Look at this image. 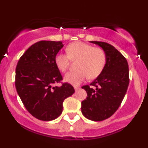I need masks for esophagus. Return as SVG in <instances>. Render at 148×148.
<instances>
[{
    "label": "esophagus",
    "mask_w": 148,
    "mask_h": 148,
    "mask_svg": "<svg viewBox=\"0 0 148 148\" xmlns=\"http://www.w3.org/2000/svg\"><path fill=\"white\" fill-rule=\"evenodd\" d=\"M79 88H79V86H74V90H75V91H78Z\"/></svg>",
    "instance_id": "esophagus-1"
}]
</instances>
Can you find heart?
I'll use <instances>...</instances> for the list:
<instances>
[{"label": "heart", "mask_w": 148, "mask_h": 148, "mask_svg": "<svg viewBox=\"0 0 148 148\" xmlns=\"http://www.w3.org/2000/svg\"><path fill=\"white\" fill-rule=\"evenodd\" d=\"M67 55L58 53L55 56L54 63L60 71L67 69L70 60H77V71L66 73L64 81L74 86L80 84L86 77L92 79L99 77L106 64V54L100 47H93L83 42H75L69 44L66 49Z\"/></svg>", "instance_id": "heart-1"}]
</instances>
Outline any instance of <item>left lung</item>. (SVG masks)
<instances>
[{
	"instance_id": "1",
	"label": "left lung",
	"mask_w": 148,
	"mask_h": 148,
	"mask_svg": "<svg viewBox=\"0 0 148 148\" xmlns=\"http://www.w3.org/2000/svg\"><path fill=\"white\" fill-rule=\"evenodd\" d=\"M101 47L106 54L102 72L92 83L82 86L87 93L82 102V112L86 119L101 121L108 119L121 105L129 84V69L126 59L111 45L90 41Z\"/></svg>"
}]
</instances>
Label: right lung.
<instances>
[{"mask_svg": "<svg viewBox=\"0 0 148 148\" xmlns=\"http://www.w3.org/2000/svg\"><path fill=\"white\" fill-rule=\"evenodd\" d=\"M62 42H37L20 58L15 70V88L27 111L44 121L61 115L65 99L74 93L68 83L53 86L62 80L54 58L63 47Z\"/></svg>", "mask_w": 148, "mask_h": 148, "instance_id": "add662e5", "label": "right lung"}]
</instances>
